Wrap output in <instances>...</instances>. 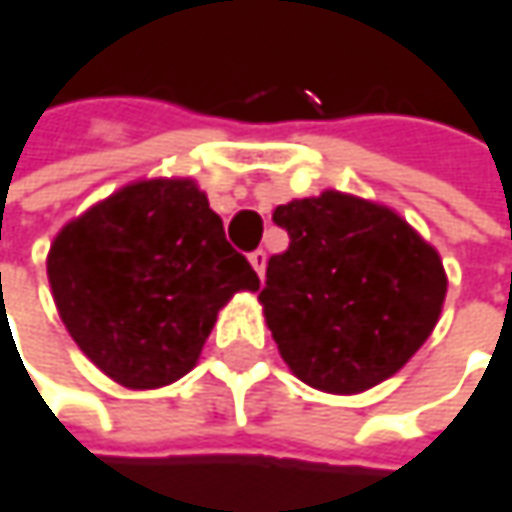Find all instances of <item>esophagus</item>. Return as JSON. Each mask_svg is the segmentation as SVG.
Listing matches in <instances>:
<instances>
[{"mask_svg":"<svg viewBox=\"0 0 512 512\" xmlns=\"http://www.w3.org/2000/svg\"><path fill=\"white\" fill-rule=\"evenodd\" d=\"M249 260H252V266H255V272L263 278V272H266V252L263 249H255L252 255H249Z\"/></svg>","mask_w":512,"mask_h":512,"instance_id":"1","label":"esophagus"}]
</instances>
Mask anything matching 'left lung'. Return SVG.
<instances>
[{
    "mask_svg": "<svg viewBox=\"0 0 512 512\" xmlns=\"http://www.w3.org/2000/svg\"><path fill=\"white\" fill-rule=\"evenodd\" d=\"M272 220L289 246L257 298L289 371L330 394L397 374L440 318V255L391 208L339 191L278 205Z\"/></svg>",
    "mask_w": 512,
    "mask_h": 512,
    "instance_id": "left-lung-1",
    "label": "left lung"
}]
</instances>
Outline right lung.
I'll return each instance as SVG.
<instances>
[{
    "label": "right lung",
    "mask_w": 512,
    "mask_h": 512,
    "mask_svg": "<svg viewBox=\"0 0 512 512\" xmlns=\"http://www.w3.org/2000/svg\"><path fill=\"white\" fill-rule=\"evenodd\" d=\"M48 284L66 330L106 376L162 388L194 368L228 298L260 281L191 179H150L54 237Z\"/></svg>",
    "instance_id": "add662e5"
}]
</instances>
